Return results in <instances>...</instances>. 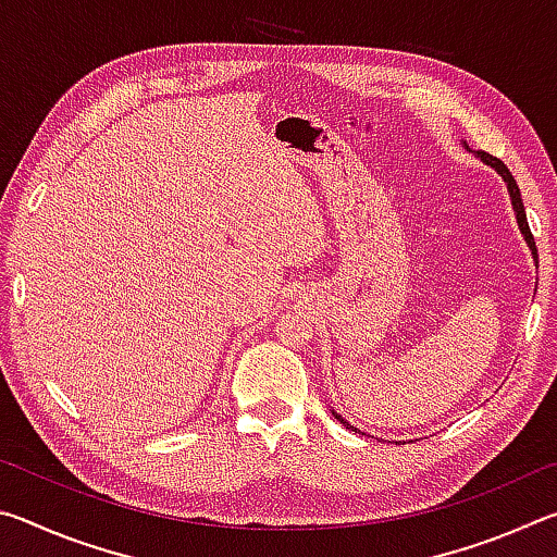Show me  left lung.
<instances>
[{
	"mask_svg": "<svg viewBox=\"0 0 557 557\" xmlns=\"http://www.w3.org/2000/svg\"><path fill=\"white\" fill-rule=\"evenodd\" d=\"M476 157H482L484 162L488 164V166H494L498 174L504 176V182L508 184V194H511V201H513V209H516V219H518V225H521V231H523V235H525V240H528V245H531V250H533V258L539 260V250H535V240H533V233H531V228H528V219H525V209H523V199H521V188H518V184H516V178H513V174L508 172V166L502 162V159L498 157H494V154H488V152H482V149H479L476 152ZM336 414V412H334ZM336 420L342 422V425H346L348 430H354L351 425H348V422L342 418V414H336Z\"/></svg>",
	"mask_w": 557,
	"mask_h": 557,
	"instance_id": "left-lung-1",
	"label": "left lung"
}]
</instances>
